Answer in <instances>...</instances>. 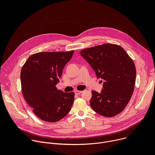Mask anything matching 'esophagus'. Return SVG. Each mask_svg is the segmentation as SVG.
Here are the masks:
<instances>
[{"instance_id": "esophagus-1", "label": "esophagus", "mask_w": 155, "mask_h": 155, "mask_svg": "<svg viewBox=\"0 0 155 155\" xmlns=\"http://www.w3.org/2000/svg\"><path fill=\"white\" fill-rule=\"evenodd\" d=\"M81 91H78V90H75V91H74V93H75V94H77V95H78V94H81Z\"/></svg>"}]
</instances>
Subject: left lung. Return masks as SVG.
Wrapping results in <instances>:
<instances>
[{"label":"left lung","instance_id":"8db88e82","mask_svg":"<svg viewBox=\"0 0 155 155\" xmlns=\"http://www.w3.org/2000/svg\"><path fill=\"white\" fill-rule=\"evenodd\" d=\"M80 53L97 77L104 81L100 93L92 91L90 105L93 110L105 117L121 113L134 89L136 70L133 61L121 47L115 44L85 48Z\"/></svg>","mask_w":155,"mask_h":155}]
</instances>
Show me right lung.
I'll use <instances>...</instances> for the list:
<instances>
[{
  "label": "right lung",
  "instance_id": "right-lung-1",
  "mask_svg": "<svg viewBox=\"0 0 155 155\" xmlns=\"http://www.w3.org/2000/svg\"><path fill=\"white\" fill-rule=\"evenodd\" d=\"M74 53V50L37 53L31 55L22 68L21 82L24 98L33 112L43 121L57 122L72 108L74 93H64L56 85Z\"/></svg>",
  "mask_w": 155,
  "mask_h": 155
}]
</instances>
